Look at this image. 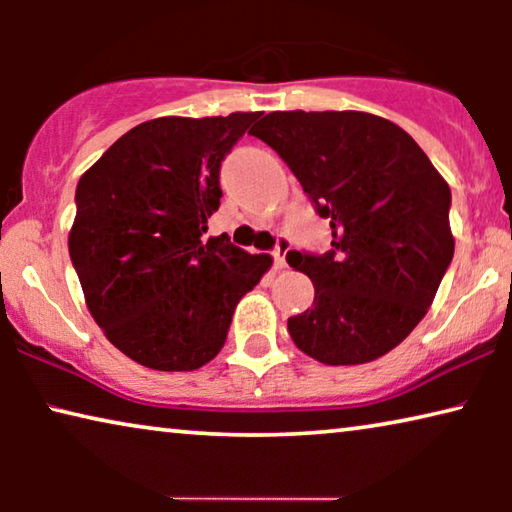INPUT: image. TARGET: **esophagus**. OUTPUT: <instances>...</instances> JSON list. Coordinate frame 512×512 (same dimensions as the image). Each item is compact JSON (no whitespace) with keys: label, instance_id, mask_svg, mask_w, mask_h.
<instances>
[{"label":"esophagus","instance_id":"esophagus-1","mask_svg":"<svg viewBox=\"0 0 512 512\" xmlns=\"http://www.w3.org/2000/svg\"><path fill=\"white\" fill-rule=\"evenodd\" d=\"M291 249V240L284 235H277V247L272 249V258H275V268L284 270L286 268V254Z\"/></svg>","mask_w":512,"mask_h":512}]
</instances>
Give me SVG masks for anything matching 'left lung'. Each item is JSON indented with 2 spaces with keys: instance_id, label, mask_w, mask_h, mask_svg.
I'll list each match as a JSON object with an SVG mask.
<instances>
[{
  "instance_id": "left-lung-1",
  "label": "left lung",
  "mask_w": 512,
  "mask_h": 512,
  "mask_svg": "<svg viewBox=\"0 0 512 512\" xmlns=\"http://www.w3.org/2000/svg\"><path fill=\"white\" fill-rule=\"evenodd\" d=\"M251 135L289 165L333 230L326 254L286 261L314 284L289 319L328 366L380 359L424 319L454 256L452 193L408 132L363 111H272Z\"/></svg>"
}]
</instances>
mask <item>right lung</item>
Returning a JSON list of instances; mask_svg holds the SVG:
<instances>
[{"instance_id": "add662e5", "label": "right lung", "mask_w": 512, "mask_h": 512, "mask_svg": "<svg viewBox=\"0 0 512 512\" xmlns=\"http://www.w3.org/2000/svg\"><path fill=\"white\" fill-rule=\"evenodd\" d=\"M258 114L165 116L109 146L76 186L69 258L109 342L153 370H195L226 342L272 258L209 237L221 163Z\"/></svg>"}]
</instances>
